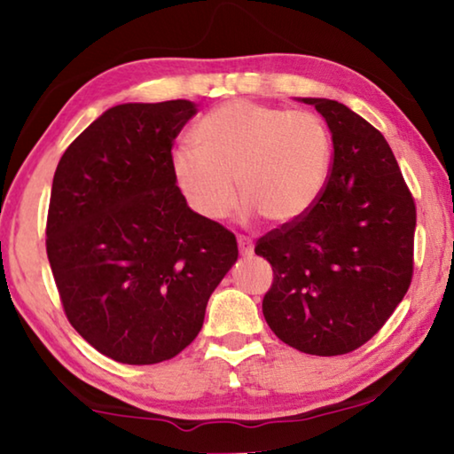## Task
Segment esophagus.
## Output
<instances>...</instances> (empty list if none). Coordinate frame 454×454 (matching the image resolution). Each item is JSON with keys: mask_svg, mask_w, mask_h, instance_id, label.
<instances>
[{"mask_svg": "<svg viewBox=\"0 0 454 454\" xmlns=\"http://www.w3.org/2000/svg\"><path fill=\"white\" fill-rule=\"evenodd\" d=\"M237 246H239V254L243 257H249L251 254H254V241H251L246 235L237 237Z\"/></svg>", "mask_w": 454, "mask_h": 454, "instance_id": "34e87169", "label": "esophagus"}]
</instances>
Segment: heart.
Returning a JSON list of instances; mask_svg holds the SVG:
<instances>
[{
	"label": "heart",
	"instance_id": "1",
	"mask_svg": "<svg viewBox=\"0 0 454 454\" xmlns=\"http://www.w3.org/2000/svg\"><path fill=\"white\" fill-rule=\"evenodd\" d=\"M197 145L172 150L174 180L205 219L227 217L235 183L243 213L276 225L298 221L317 205L331 170L333 142L325 120L255 101H231L207 114Z\"/></svg>",
	"mask_w": 454,
	"mask_h": 454
}]
</instances>
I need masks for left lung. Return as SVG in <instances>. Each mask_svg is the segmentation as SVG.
I'll use <instances>...</instances> for the list:
<instances>
[{
  "label": "left lung",
  "mask_w": 454,
  "mask_h": 454,
  "mask_svg": "<svg viewBox=\"0 0 454 454\" xmlns=\"http://www.w3.org/2000/svg\"><path fill=\"white\" fill-rule=\"evenodd\" d=\"M302 101L329 125L333 164L317 205L257 241L274 270L262 310L286 345L333 357L367 343L408 292L416 205L372 123L339 101Z\"/></svg>",
  "instance_id": "obj_1"
}]
</instances>
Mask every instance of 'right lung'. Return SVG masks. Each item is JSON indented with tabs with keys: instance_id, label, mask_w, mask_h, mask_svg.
<instances>
[{
	"instance_id": "right-lung-1",
	"label": "right lung",
	"mask_w": 454,
	"mask_h": 454,
	"mask_svg": "<svg viewBox=\"0 0 454 454\" xmlns=\"http://www.w3.org/2000/svg\"><path fill=\"white\" fill-rule=\"evenodd\" d=\"M194 114L184 99L111 107L54 172L46 254L62 309L120 364H160L191 345L239 254L174 180V139Z\"/></svg>"
}]
</instances>
